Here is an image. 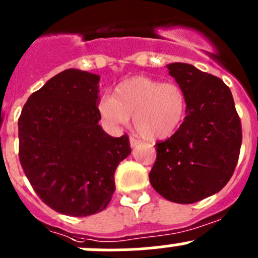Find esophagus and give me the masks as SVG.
Here are the masks:
<instances>
[{"label":"esophagus","instance_id":"1","mask_svg":"<svg viewBox=\"0 0 258 258\" xmlns=\"http://www.w3.org/2000/svg\"><path fill=\"white\" fill-rule=\"evenodd\" d=\"M129 142H130V147L132 148H135V147H138V145L140 144V142L138 139H135L134 137H130L129 138Z\"/></svg>","mask_w":258,"mask_h":258}]
</instances>
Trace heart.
I'll return each mask as SVG.
<instances>
[{"label": "heart", "instance_id": "b5f03b06", "mask_svg": "<svg viewBox=\"0 0 258 258\" xmlns=\"http://www.w3.org/2000/svg\"><path fill=\"white\" fill-rule=\"evenodd\" d=\"M101 119L109 129L134 126L147 139H165L177 132L187 111L184 91L174 83H162L147 76L121 81L114 96L103 95L98 104Z\"/></svg>", "mask_w": 258, "mask_h": 258}]
</instances>
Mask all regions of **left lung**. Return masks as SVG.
<instances>
[{"mask_svg": "<svg viewBox=\"0 0 258 258\" xmlns=\"http://www.w3.org/2000/svg\"><path fill=\"white\" fill-rule=\"evenodd\" d=\"M184 91L187 111L179 129L157 147L152 187L170 202L189 205L216 195L231 179L242 143L228 86L184 62L167 65Z\"/></svg>", "mask_w": 258, "mask_h": 258, "instance_id": "obj_1", "label": "left lung"}]
</instances>
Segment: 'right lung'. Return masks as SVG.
<instances>
[{
    "instance_id": "add662e5",
    "label": "right lung",
    "mask_w": 258,
    "mask_h": 258,
    "mask_svg": "<svg viewBox=\"0 0 258 258\" xmlns=\"http://www.w3.org/2000/svg\"><path fill=\"white\" fill-rule=\"evenodd\" d=\"M99 80L61 71L27 99L19 119L22 169L42 202L62 215L105 210L116 167L132 152L126 135L113 138L99 125Z\"/></svg>"
}]
</instances>
